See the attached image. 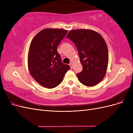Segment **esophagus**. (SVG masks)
Wrapping results in <instances>:
<instances>
[{"instance_id":"esophagus-1","label":"esophagus","mask_w":133,"mask_h":133,"mask_svg":"<svg viewBox=\"0 0 133 133\" xmlns=\"http://www.w3.org/2000/svg\"><path fill=\"white\" fill-rule=\"evenodd\" d=\"M69 65H70V66L71 69H72V68H73V63H70V64H69Z\"/></svg>"}]
</instances>
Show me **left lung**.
<instances>
[{
  "label": "left lung",
  "instance_id": "left-lung-1",
  "mask_svg": "<svg viewBox=\"0 0 133 133\" xmlns=\"http://www.w3.org/2000/svg\"><path fill=\"white\" fill-rule=\"evenodd\" d=\"M66 38L73 42L79 53L83 70L77 74L79 81L87 87L95 86L105 76L109 61L108 49L103 38L90 29H75Z\"/></svg>",
  "mask_w": 133,
  "mask_h": 133
}]
</instances>
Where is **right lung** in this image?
I'll use <instances>...</instances> for the list:
<instances>
[{"mask_svg":"<svg viewBox=\"0 0 133 133\" xmlns=\"http://www.w3.org/2000/svg\"><path fill=\"white\" fill-rule=\"evenodd\" d=\"M67 30L46 28L31 41L28 55L29 73L42 86L51 89L62 82L70 66L62 62L57 47Z\"/></svg>","mask_w":133,"mask_h":133,"instance_id":"add662e5","label":"right lung"}]
</instances>
